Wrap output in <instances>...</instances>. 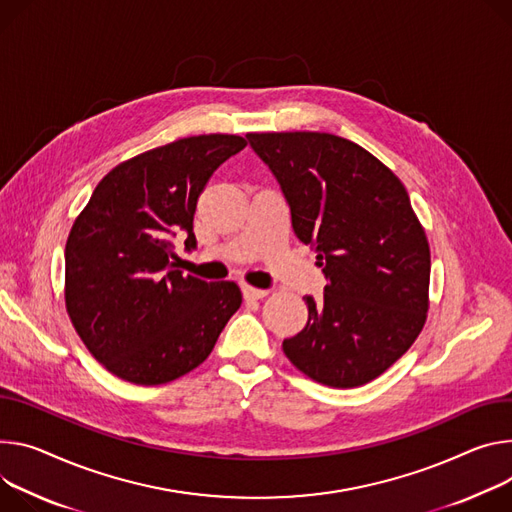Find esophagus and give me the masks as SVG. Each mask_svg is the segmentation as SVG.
<instances>
[{
  "instance_id": "34e87169",
  "label": "esophagus",
  "mask_w": 512,
  "mask_h": 512,
  "mask_svg": "<svg viewBox=\"0 0 512 512\" xmlns=\"http://www.w3.org/2000/svg\"><path fill=\"white\" fill-rule=\"evenodd\" d=\"M243 296L247 298V300H261V298H265L267 296V290H259V288H253V286H243Z\"/></svg>"
}]
</instances>
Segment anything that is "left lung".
<instances>
[{
	"mask_svg": "<svg viewBox=\"0 0 512 512\" xmlns=\"http://www.w3.org/2000/svg\"><path fill=\"white\" fill-rule=\"evenodd\" d=\"M316 251L327 286L306 296L308 322L286 357L318 384L355 388L382 376L423 331L431 251L402 181L329 132H249Z\"/></svg>",
	"mask_w": 512,
	"mask_h": 512,
	"instance_id": "1",
	"label": "left lung"
}]
</instances>
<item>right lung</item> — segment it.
Listing matches in <instances>:
<instances>
[{"mask_svg": "<svg viewBox=\"0 0 512 512\" xmlns=\"http://www.w3.org/2000/svg\"><path fill=\"white\" fill-rule=\"evenodd\" d=\"M247 147L200 134L114 167L75 218L65 247V304L89 353L114 376L159 386L196 369L243 302L235 282L175 269L171 239L196 249L194 214L212 173Z\"/></svg>", "mask_w": 512, "mask_h": 512, "instance_id": "obj_1", "label": "right lung"}]
</instances>
